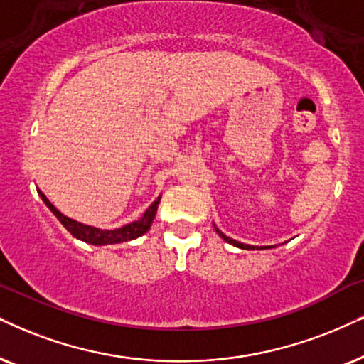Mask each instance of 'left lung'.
<instances>
[{
	"instance_id": "1",
	"label": "left lung",
	"mask_w": 364,
	"mask_h": 364,
	"mask_svg": "<svg viewBox=\"0 0 364 364\" xmlns=\"http://www.w3.org/2000/svg\"><path fill=\"white\" fill-rule=\"evenodd\" d=\"M216 232H218V235L223 238L225 242H228V243H232V245H235V247H238V248H243V250H254V248H270V247H252V245H245V243H240V242H237V240H233V238H230V237H225L222 232H220L218 228H216Z\"/></svg>"
}]
</instances>
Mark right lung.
<instances>
[{
  "instance_id": "1",
  "label": "right lung",
  "mask_w": 364,
  "mask_h": 364,
  "mask_svg": "<svg viewBox=\"0 0 364 364\" xmlns=\"http://www.w3.org/2000/svg\"><path fill=\"white\" fill-rule=\"evenodd\" d=\"M40 196H41V200L45 201V205L52 210V213L60 220V223H62L73 237L79 238V240H84L87 243H92V245H109V243H121V242H127V240H134V238L144 235V233L151 228V223H153L156 211H158L159 200H161V198H158V200H156L154 203L151 205L148 210H146V213L142 215L139 220H136V222L124 225L122 228H116V230H99L95 227H89V225L75 222V220L62 215L52 203H50L48 198L45 196L43 193H40Z\"/></svg>"
}]
</instances>
